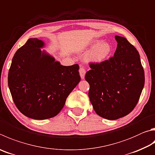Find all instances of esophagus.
Masks as SVG:
<instances>
[{"label": "esophagus", "instance_id": "esophagus-1", "mask_svg": "<svg viewBox=\"0 0 155 155\" xmlns=\"http://www.w3.org/2000/svg\"><path fill=\"white\" fill-rule=\"evenodd\" d=\"M79 73H80V76H81V78H82V79H84V78H85V75L86 71H85V68H84V67L82 66H80Z\"/></svg>", "mask_w": 155, "mask_h": 155}]
</instances>
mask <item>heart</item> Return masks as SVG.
I'll return each mask as SVG.
<instances>
[{"label": "heart", "mask_w": 155, "mask_h": 155, "mask_svg": "<svg viewBox=\"0 0 155 155\" xmlns=\"http://www.w3.org/2000/svg\"><path fill=\"white\" fill-rule=\"evenodd\" d=\"M91 51L87 56V60L95 63H100L109 57L112 52V46L108 43H102L100 41H94L90 45Z\"/></svg>", "instance_id": "heart-1"}]
</instances>
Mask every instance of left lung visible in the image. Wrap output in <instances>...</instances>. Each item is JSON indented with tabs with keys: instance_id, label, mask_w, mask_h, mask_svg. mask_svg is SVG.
I'll return each instance as SVG.
<instances>
[{
	"instance_id": "8db88e82",
	"label": "left lung",
	"mask_w": 155,
	"mask_h": 155,
	"mask_svg": "<svg viewBox=\"0 0 155 155\" xmlns=\"http://www.w3.org/2000/svg\"><path fill=\"white\" fill-rule=\"evenodd\" d=\"M114 56L100 63H89L85 78L89 97L101 117L116 120L133 110L144 85V71L139 53L124 37L115 36Z\"/></svg>"
}]
</instances>
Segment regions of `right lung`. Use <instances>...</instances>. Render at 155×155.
Instances as JSON below:
<instances>
[{
    "label": "right lung",
    "instance_id": "1",
    "mask_svg": "<svg viewBox=\"0 0 155 155\" xmlns=\"http://www.w3.org/2000/svg\"><path fill=\"white\" fill-rule=\"evenodd\" d=\"M44 43L30 38L14 55L8 74L13 100L22 114L43 120L57 115L81 81L78 64L61 65L40 48Z\"/></svg>",
    "mask_w": 155,
    "mask_h": 155
}]
</instances>
